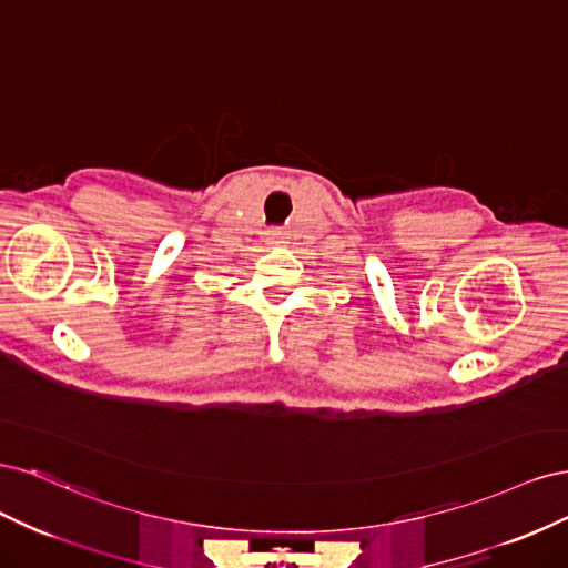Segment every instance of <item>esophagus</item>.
Wrapping results in <instances>:
<instances>
[{"mask_svg":"<svg viewBox=\"0 0 568 568\" xmlns=\"http://www.w3.org/2000/svg\"><path fill=\"white\" fill-rule=\"evenodd\" d=\"M284 242V232L282 230H270L267 232V244H282Z\"/></svg>","mask_w":568,"mask_h":568,"instance_id":"obj_1","label":"esophagus"}]
</instances>
